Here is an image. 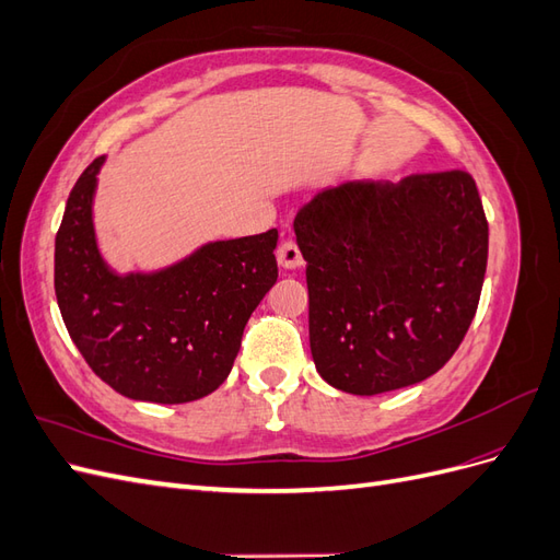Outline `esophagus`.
Returning a JSON list of instances; mask_svg holds the SVG:
<instances>
[{"instance_id": "obj_1", "label": "esophagus", "mask_w": 560, "mask_h": 560, "mask_svg": "<svg viewBox=\"0 0 560 560\" xmlns=\"http://www.w3.org/2000/svg\"><path fill=\"white\" fill-rule=\"evenodd\" d=\"M278 261L282 268H299L303 264L299 245L294 241H282L278 247Z\"/></svg>"}]
</instances>
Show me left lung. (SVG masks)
<instances>
[{
  "mask_svg": "<svg viewBox=\"0 0 560 560\" xmlns=\"http://www.w3.org/2000/svg\"><path fill=\"white\" fill-rule=\"evenodd\" d=\"M317 374L381 395L436 374L479 306L488 222L465 171L346 182L294 219Z\"/></svg>",
  "mask_w": 560,
  "mask_h": 560,
  "instance_id": "8db88e82",
  "label": "left lung"
}]
</instances>
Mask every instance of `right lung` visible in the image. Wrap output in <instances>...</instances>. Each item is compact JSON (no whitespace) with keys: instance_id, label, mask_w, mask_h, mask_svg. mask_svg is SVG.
Returning a JSON list of instances; mask_svg holds the SVG:
<instances>
[{"instance_id":"add662e5","label":"right lung","mask_w":560,"mask_h":560,"mask_svg":"<svg viewBox=\"0 0 560 560\" xmlns=\"http://www.w3.org/2000/svg\"><path fill=\"white\" fill-rule=\"evenodd\" d=\"M105 156L67 198L56 299L83 360L118 395L186 404L226 381L249 315L278 280V229L202 245L159 273L116 276L100 257L93 194Z\"/></svg>"}]
</instances>
